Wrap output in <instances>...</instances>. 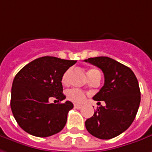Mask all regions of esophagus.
<instances>
[{
	"mask_svg": "<svg viewBox=\"0 0 152 152\" xmlns=\"http://www.w3.org/2000/svg\"><path fill=\"white\" fill-rule=\"evenodd\" d=\"M74 107L76 108V109H80L82 107V105H80V104H74Z\"/></svg>",
	"mask_w": 152,
	"mask_h": 152,
	"instance_id": "1",
	"label": "esophagus"
}]
</instances>
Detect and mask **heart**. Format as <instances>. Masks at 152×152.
Segmentation results:
<instances>
[{"instance_id": "obj_1", "label": "heart", "mask_w": 152, "mask_h": 152, "mask_svg": "<svg viewBox=\"0 0 152 152\" xmlns=\"http://www.w3.org/2000/svg\"><path fill=\"white\" fill-rule=\"evenodd\" d=\"M95 71H97V70H94V69L90 70L89 72H88V74L95 72ZM70 73H71V69H68L67 71L63 74L62 77H61V81H62L63 84H66L68 82ZM66 96H67V98L69 100H71L72 102H78V103L83 102L85 101V99H86V94H85V92L79 89L69 90L67 91V93H66Z\"/></svg>"}]
</instances>
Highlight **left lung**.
Wrapping results in <instances>:
<instances>
[{
    "mask_svg": "<svg viewBox=\"0 0 152 152\" xmlns=\"http://www.w3.org/2000/svg\"><path fill=\"white\" fill-rule=\"evenodd\" d=\"M85 61L99 67L105 82L93 100L104 101L94 115L86 121L88 132L99 139L108 140L127 130L137 115L141 91L134 72L121 63L107 56L88 58Z\"/></svg>",
    "mask_w": 152,
    "mask_h": 152,
    "instance_id": "obj_1",
    "label": "left lung"
}]
</instances>
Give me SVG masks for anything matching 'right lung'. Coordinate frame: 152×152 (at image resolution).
<instances>
[{"label": "right lung", "mask_w": 152, "mask_h": 152, "mask_svg": "<svg viewBox=\"0 0 152 152\" xmlns=\"http://www.w3.org/2000/svg\"><path fill=\"white\" fill-rule=\"evenodd\" d=\"M76 61L43 56L28 63L15 75L11 87V108L16 122L26 132L47 137L66 126L72 102L49 103L50 98L63 101L61 77Z\"/></svg>", "instance_id": "obj_1"}]
</instances>
